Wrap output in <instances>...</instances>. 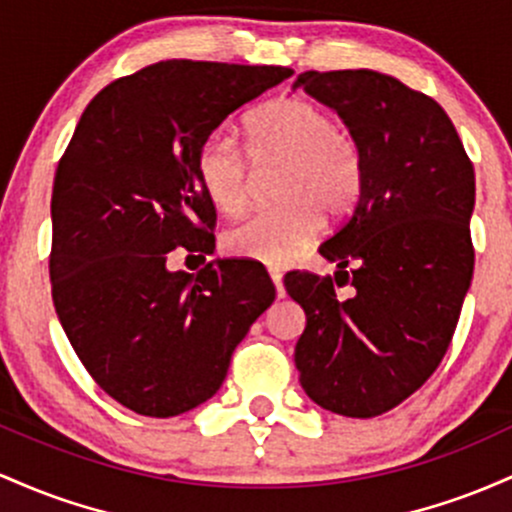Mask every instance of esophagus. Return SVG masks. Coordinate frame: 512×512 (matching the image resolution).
I'll use <instances>...</instances> for the list:
<instances>
[{
	"instance_id": "1",
	"label": "esophagus",
	"mask_w": 512,
	"mask_h": 512,
	"mask_svg": "<svg viewBox=\"0 0 512 512\" xmlns=\"http://www.w3.org/2000/svg\"><path fill=\"white\" fill-rule=\"evenodd\" d=\"M271 280L275 285V292H278V297H285V290H283V273L278 271V268H271Z\"/></svg>"
}]
</instances>
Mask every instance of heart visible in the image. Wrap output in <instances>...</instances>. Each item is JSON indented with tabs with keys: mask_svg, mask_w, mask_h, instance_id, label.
Wrapping results in <instances>:
<instances>
[{
	"mask_svg": "<svg viewBox=\"0 0 512 512\" xmlns=\"http://www.w3.org/2000/svg\"><path fill=\"white\" fill-rule=\"evenodd\" d=\"M244 140L256 164L287 166L280 181L285 205L258 210L227 232L229 254L266 266H285L312 244L321 212L338 217L353 208L363 186V154L348 132L338 130L324 108L309 101H275L251 113ZM210 203L237 215L249 200L251 171L227 132H212L195 159Z\"/></svg>",
	"mask_w": 512,
	"mask_h": 512,
	"instance_id": "heart-1",
	"label": "heart"
}]
</instances>
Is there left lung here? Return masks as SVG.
<instances>
[{"instance_id":"left-lung-1","label":"left lung","mask_w":512,"mask_h":512,"mask_svg":"<svg viewBox=\"0 0 512 512\" xmlns=\"http://www.w3.org/2000/svg\"><path fill=\"white\" fill-rule=\"evenodd\" d=\"M295 89L333 108L363 154L353 215L319 246L333 278L285 275L307 317L295 365L321 409L372 418L416 392L450 346L474 271V166L440 103L396 77L312 70ZM348 279L354 295L338 301L332 283Z\"/></svg>"}]
</instances>
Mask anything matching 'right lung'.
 Segmentation results:
<instances>
[{
  "label": "right lung",
  "instance_id": "right-lung-1",
  "mask_svg": "<svg viewBox=\"0 0 512 512\" xmlns=\"http://www.w3.org/2000/svg\"><path fill=\"white\" fill-rule=\"evenodd\" d=\"M290 74L166 60L108 84L79 118L50 203L53 302L82 365L125 409L171 418L215 396L275 300L256 263L215 258L186 273L166 258L176 246L212 254L198 149Z\"/></svg>",
  "mask_w": 512,
  "mask_h": 512
}]
</instances>
